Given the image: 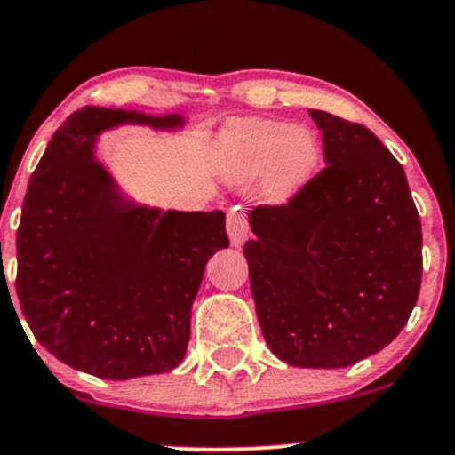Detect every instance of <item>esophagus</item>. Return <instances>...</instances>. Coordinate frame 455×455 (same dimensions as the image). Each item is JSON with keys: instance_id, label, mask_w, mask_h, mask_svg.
Here are the masks:
<instances>
[{"instance_id": "obj_1", "label": "esophagus", "mask_w": 455, "mask_h": 455, "mask_svg": "<svg viewBox=\"0 0 455 455\" xmlns=\"http://www.w3.org/2000/svg\"><path fill=\"white\" fill-rule=\"evenodd\" d=\"M227 231H228V237H231L233 246H242L246 237H249V215H246V211L242 209L240 204L228 209Z\"/></svg>"}]
</instances>
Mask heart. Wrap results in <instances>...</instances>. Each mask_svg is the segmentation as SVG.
Returning a JSON list of instances; mask_svg holds the SVG:
<instances>
[{
  "mask_svg": "<svg viewBox=\"0 0 455 455\" xmlns=\"http://www.w3.org/2000/svg\"><path fill=\"white\" fill-rule=\"evenodd\" d=\"M319 154L313 132L266 118L231 123L218 142L224 176L242 182L264 173V189L270 198H288L308 182Z\"/></svg>",
  "mask_w": 455,
  "mask_h": 455,
  "instance_id": "b5f03b06",
  "label": "heart"
}]
</instances>
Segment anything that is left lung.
<instances>
[{
    "label": "left lung",
    "mask_w": 455,
    "mask_h": 455,
    "mask_svg": "<svg viewBox=\"0 0 455 455\" xmlns=\"http://www.w3.org/2000/svg\"><path fill=\"white\" fill-rule=\"evenodd\" d=\"M325 167L283 204L251 211L244 244L261 334L295 368H347L405 328L423 231L401 163L368 127L310 109Z\"/></svg>",
    "instance_id": "8db88e82"
}]
</instances>
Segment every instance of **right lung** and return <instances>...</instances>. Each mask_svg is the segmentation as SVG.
Returning <instances> with one entry per match:
<instances>
[{"label": "right lung", "mask_w": 455, "mask_h": 455, "mask_svg": "<svg viewBox=\"0 0 455 455\" xmlns=\"http://www.w3.org/2000/svg\"><path fill=\"white\" fill-rule=\"evenodd\" d=\"M118 123L182 125L180 116L84 108L54 132L17 228V299L36 341L99 379L160 374L185 359L209 257L228 246L222 211L182 213L118 198L94 160Z\"/></svg>", "instance_id": "1"}]
</instances>
